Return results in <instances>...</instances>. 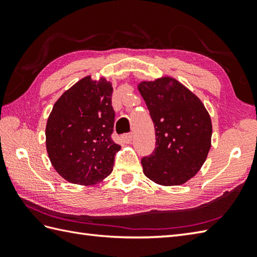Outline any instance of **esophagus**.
<instances>
[{"instance_id":"obj_1","label":"esophagus","mask_w":257,"mask_h":257,"mask_svg":"<svg viewBox=\"0 0 257 257\" xmlns=\"http://www.w3.org/2000/svg\"><path fill=\"white\" fill-rule=\"evenodd\" d=\"M122 139H123L124 143H127V144L132 143L133 139H134V135H133L132 133H129V134H124V135H122Z\"/></svg>"}]
</instances>
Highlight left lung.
Returning <instances> with one entry per match:
<instances>
[{"label":"left lung","instance_id":"8db88e82","mask_svg":"<svg viewBox=\"0 0 257 257\" xmlns=\"http://www.w3.org/2000/svg\"><path fill=\"white\" fill-rule=\"evenodd\" d=\"M156 130V148L141 159L147 178L180 185L194 177L211 148L212 122L202 101L171 77L138 85Z\"/></svg>","mask_w":257,"mask_h":257}]
</instances>
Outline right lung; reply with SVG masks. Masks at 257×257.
Here are the masks:
<instances>
[{
    "instance_id": "add662e5",
    "label": "right lung",
    "mask_w": 257,
    "mask_h": 257,
    "mask_svg": "<svg viewBox=\"0 0 257 257\" xmlns=\"http://www.w3.org/2000/svg\"><path fill=\"white\" fill-rule=\"evenodd\" d=\"M112 86L86 76L58 98L46 124V149L54 169L68 182L96 184L112 171L120 146L111 139Z\"/></svg>"
}]
</instances>
